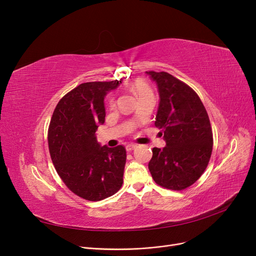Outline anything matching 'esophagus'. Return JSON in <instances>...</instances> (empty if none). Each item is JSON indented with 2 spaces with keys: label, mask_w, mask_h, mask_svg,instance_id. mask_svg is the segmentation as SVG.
<instances>
[{
  "label": "esophagus",
  "mask_w": 256,
  "mask_h": 256,
  "mask_svg": "<svg viewBox=\"0 0 256 256\" xmlns=\"http://www.w3.org/2000/svg\"><path fill=\"white\" fill-rule=\"evenodd\" d=\"M134 148H136V144H134V143H130L126 146L127 152H131V150H134Z\"/></svg>",
  "instance_id": "34e87169"
}]
</instances>
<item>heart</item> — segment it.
<instances>
[{"label":"heart","instance_id":"1","mask_svg":"<svg viewBox=\"0 0 256 256\" xmlns=\"http://www.w3.org/2000/svg\"><path fill=\"white\" fill-rule=\"evenodd\" d=\"M132 90L138 99H142L146 96H152V90L150 86L142 80H138L132 84ZM110 106H114L113 99H110Z\"/></svg>","mask_w":256,"mask_h":256}]
</instances>
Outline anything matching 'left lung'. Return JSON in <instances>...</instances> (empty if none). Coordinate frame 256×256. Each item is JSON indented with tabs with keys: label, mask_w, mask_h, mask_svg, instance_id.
<instances>
[{
	"label": "left lung",
	"mask_w": 256,
	"mask_h": 256,
	"mask_svg": "<svg viewBox=\"0 0 256 256\" xmlns=\"http://www.w3.org/2000/svg\"><path fill=\"white\" fill-rule=\"evenodd\" d=\"M160 97L154 126L164 132V148H152L148 164L161 187L184 190L206 170L212 152V130L203 102L187 84L168 72H146ZM161 132V136H162Z\"/></svg>",
	"instance_id": "obj_1"
}]
</instances>
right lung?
I'll return each mask as SVG.
<instances>
[{
    "mask_svg": "<svg viewBox=\"0 0 256 256\" xmlns=\"http://www.w3.org/2000/svg\"><path fill=\"white\" fill-rule=\"evenodd\" d=\"M120 81L88 82L62 98L48 131L51 159L62 180L78 196L102 200L122 184L125 147L102 146L95 136L104 122V97Z\"/></svg>",
    "mask_w": 256,
    "mask_h": 256,
    "instance_id": "1",
    "label": "right lung"
}]
</instances>
